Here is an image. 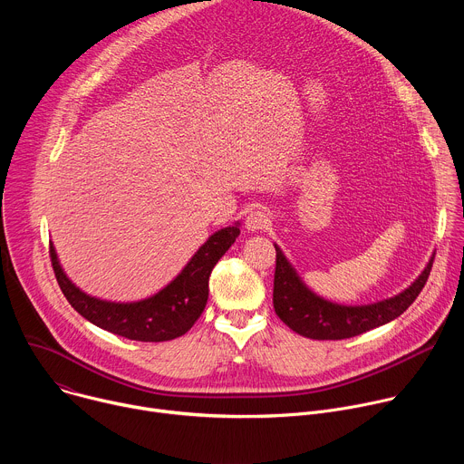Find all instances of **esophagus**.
<instances>
[{
  "label": "esophagus",
  "instance_id": "1",
  "mask_svg": "<svg viewBox=\"0 0 464 464\" xmlns=\"http://www.w3.org/2000/svg\"><path fill=\"white\" fill-rule=\"evenodd\" d=\"M270 224H272V220H270L268 211L260 209V208L253 209L246 218V227L249 231H262V229H266Z\"/></svg>",
  "mask_w": 464,
  "mask_h": 464
}]
</instances>
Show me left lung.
<instances>
[{"label": "left lung", "instance_id": "8db88e82", "mask_svg": "<svg viewBox=\"0 0 464 464\" xmlns=\"http://www.w3.org/2000/svg\"><path fill=\"white\" fill-rule=\"evenodd\" d=\"M274 308L279 319L294 333L310 340H345L360 336L404 314L422 292L433 258L419 279L402 294L365 306H342L310 292L297 277L283 251L276 246Z\"/></svg>", "mask_w": 464, "mask_h": 464}]
</instances>
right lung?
Here are the masks:
<instances>
[{"label": "right lung", "mask_w": 464, "mask_h": 464, "mask_svg": "<svg viewBox=\"0 0 464 464\" xmlns=\"http://www.w3.org/2000/svg\"><path fill=\"white\" fill-rule=\"evenodd\" d=\"M238 235V226L211 235L169 286L138 303H110L86 295L62 272L53 244L49 256L62 294L82 317L111 334L158 343L183 336L202 315L209 297V276Z\"/></svg>", "instance_id": "right-lung-1"}]
</instances>
